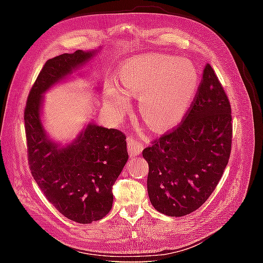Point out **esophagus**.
Returning a JSON list of instances; mask_svg holds the SVG:
<instances>
[{
    "instance_id": "obj_1",
    "label": "esophagus",
    "mask_w": 263,
    "mask_h": 263,
    "mask_svg": "<svg viewBox=\"0 0 263 263\" xmlns=\"http://www.w3.org/2000/svg\"><path fill=\"white\" fill-rule=\"evenodd\" d=\"M127 145H128V151H129V156L136 157L138 156L142 150H144V145L139 142L138 140H136L133 137H128L127 138Z\"/></svg>"
}]
</instances>
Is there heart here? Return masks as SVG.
I'll use <instances>...</instances> for the list:
<instances>
[{"instance_id": "heart-1", "label": "heart", "mask_w": 263, "mask_h": 263, "mask_svg": "<svg viewBox=\"0 0 263 263\" xmlns=\"http://www.w3.org/2000/svg\"><path fill=\"white\" fill-rule=\"evenodd\" d=\"M119 80L126 91L141 94L140 114L155 130L177 125L185 116L198 84L195 67L187 60L162 54H146L123 66ZM110 101L127 105L126 93L113 87Z\"/></svg>"}]
</instances>
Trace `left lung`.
Instances as JSON below:
<instances>
[{
	"instance_id": "8db88e82",
	"label": "left lung",
	"mask_w": 263,
	"mask_h": 263,
	"mask_svg": "<svg viewBox=\"0 0 263 263\" xmlns=\"http://www.w3.org/2000/svg\"><path fill=\"white\" fill-rule=\"evenodd\" d=\"M232 108L210 63L195 99L177 128L142 151L154 208L171 217L196 211L211 196L232 151Z\"/></svg>"
}]
</instances>
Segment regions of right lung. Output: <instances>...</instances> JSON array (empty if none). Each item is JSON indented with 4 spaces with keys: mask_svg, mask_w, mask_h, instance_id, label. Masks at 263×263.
I'll use <instances>...</instances> for the list:
<instances>
[{
    "mask_svg": "<svg viewBox=\"0 0 263 263\" xmlns=\"http://www.w3.org/2000/svg\"><path fill=\"white\" fill-rule=\"evenodd\" d=\"M98 50L62 53L45 63L29 92L24 121L28 164L38 186L63 216L90 224L112 210V186L128 160L125 134L89 123L61 146L46 134L43 94L90 61Z\"/></svg>",
    "mask_w": 263,
    "mask_h": 263,
    "instance_id": "add662e5",
    "label": "right lung"
}]
</instances>
